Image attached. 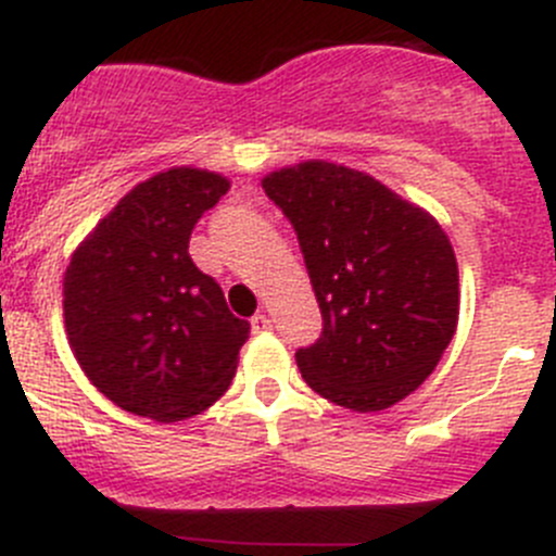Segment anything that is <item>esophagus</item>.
I'll return each instance as SVG.
<instances>
[{
	"label": "esophagus",
	"mask_w": 556,
	"mask_h": 556,
	"mask_svg": "<svg viewBox=\"0 0 556 556\" xmlns=\"http://www.w3.org/2000/svg\"><path fill=\"white\" fill-rule=\"evenodd\" d=\"M250 326H252V331H255V333H263V331H271V320H268V317H266V315H263V312H257V315H252Z\"/></svg>",
	"instance_id": "34e87169"
}]
</instances>
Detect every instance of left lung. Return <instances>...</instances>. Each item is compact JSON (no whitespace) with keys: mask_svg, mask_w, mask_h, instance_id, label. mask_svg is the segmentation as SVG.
Here are the masks:
<instances>
[{"mask_svg":"<svg viewBox=\"0 0 556 556\" xmlns=\"http://www.w3.org/2000/svg\"><path fill=\"white\" fill-rule=\"evenodd\" d=\"M299 236L323 331L295 364L312 391L358 413L421 386L459 320V268L438 223L361 170L301 163L263 179Z\"/></svg>","mask_w":556,"mask_h":556,"instance_id":"left-lung-1","label":"left lung"}]
</instances>
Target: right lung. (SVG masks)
Returning <instances> with one entry per match:
<instances>
[{
    "mask_svg": "<svg viewBox=\"0 0 556 556\" xmlns=\"http://www.w3.org/2000/svg\"><path fill=\"white\" fill-rule=\"evenodd\" d=\"M228 179L174 168L129 190L64 274L70 348L122 409L174 424L212 407L236 375L250 323L190 257L198 219Z\"/></svg>",
    "mask_w": 556,
    "mask_h": 556,
    "instance_id": "obj_1",
    "label": "right lung"
}]
</instances>
